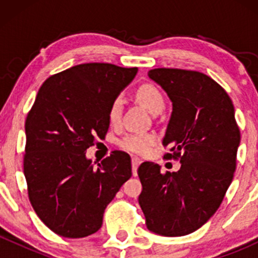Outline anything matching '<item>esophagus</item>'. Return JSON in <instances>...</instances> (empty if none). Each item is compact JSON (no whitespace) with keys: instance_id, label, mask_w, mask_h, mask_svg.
I'll return each mask as SVG.
<instances>
[{"instance_id":"1","label":"esophagus","mask_w":258,"mask_h":258,"mask_svg":"<svg viewBox=\"0 0 258 258\" xmlns=\"http://www.w3.org/2000/svg\"><path fill=\"white\" fill-rule=\"evenodd\" d=\"M141 159L138 158H132V172L133 176H137V168L141 165Z\"/></svg>"}]
</instances>
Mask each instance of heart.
<instances>
[{
	"instance_id": "1",
	"label": "heart",
	"mask_w": 258,
	"mask_h": 258,
	"mask_svg": "<svg viewBox=\"0 0 258 258\" xmlns=\"http://www.w3.org/2000/svg\"><path fill=\"white\" fill-rule=\"evenodd\" d=\"M136 98L142 105L153 114L156 111L162 110L165 105L164 97L155 86L152 84L141 85L136 90ZM122 115V99L120 97L112 99L108 109V119L111 125H117L121 120ZM156 142V137L152 133H142L133 132L126 135L125 137L119 141V146L121 149L136 155H144L150 150Z\"/></svg>"
}]
</instances>
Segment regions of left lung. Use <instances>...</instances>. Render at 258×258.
Here are the masks:
<instances>
[{
  "mask_svg": "<svg viewBox=\"0 0 258 258\" xmlns=\"http://www.w3.org/2000/svg\"><path fill=\"white\" fill-rule=\"evenodd\" d=\"M148 76L172 102L162 144L166 159H179L177 172L158 164L138 167V201L150 232L182 236L195 232L220 207L236 166L240 131L234 105L215 80L199 72L159 68Z\"/></svg>",
  "mask_w": 258,
  "mask_h": 258,
  "instance_id": "left-lung-1",
  "label": "left lung"
}]
</instances>
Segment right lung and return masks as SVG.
Wrapping results in <instances>:
<instances>
[{"instance_id": "1", "label": "right lung", "mask_w": 258, "mask_h": 258, "mask_svg": "<svg viewBox=\"0 0 258 258\" xmlns=\"http://www.w3.org/2000/svg\"><path fill=\"white\" fill-rule=\"evenodd\" d=\"M137 68L80 64L43 82L25 121L24 174L40 220L64 238L102 227L106 206L132 176L128 154L115 150L94 166L86 152L109 128L112 99Z\"/></svg>"}]
</instances>
